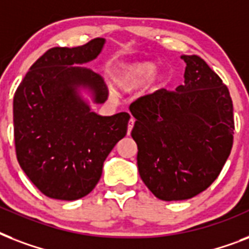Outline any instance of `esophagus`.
I'll return each mask as SVG.
<instances>
[{
  "label": "esophagus",
  "instance_id": "1",
  "mask_svg": "<svg viewBox=\"0 0 249 249\" xmlns=\"http://www.w3.org/2000/svg\"><path fill=\"white\" fill-rule=\"evenodd\" d=\"M133 125H134V119H133V117H130V120H129V125H128V136L130 134V132H132Z\"/></svg>",
  "mask_w": 249,
  "mask_h": 249
}]
</instances>
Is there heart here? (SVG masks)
I'll return each mask as SVG.
<instances>
[{"label":"heart","mask_w":249,"mask_h":249,"mask_svg":"<svg viewBox=\"0 0 249 249\" xmlns=\"http://www.w3.org/2000/svg\"><path fill=\"white\" fill-rule=\"evenodd\" d=\"M158 71V63L152 60H141L125 64L119 70L115 84L121 91L132 93L145 85L146 90L154 93L165 84V73Z\"/></svg>","instance_id":"heart-1"}]
</instances>
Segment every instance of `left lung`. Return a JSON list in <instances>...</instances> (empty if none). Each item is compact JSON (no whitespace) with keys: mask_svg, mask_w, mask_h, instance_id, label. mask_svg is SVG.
I'll return each mask as SVG.
<instances>
[{"mask_svg":"<svg viewBox=\"0 0 249 249\" xmlns=\"http://www.w3.org/2000/svg\"><path fill=\"white\" fill-rule=\"evenodd\" d=\"M185 60V84L140 98L129 109L138 146V172L165 201L196 196L218 177L232 147L234 117L228 86L197 55Z\"/></svg>","mask_w":249,"mask_h":249,"instance_id":"obj_1","label":"left lung"}]
</instances>
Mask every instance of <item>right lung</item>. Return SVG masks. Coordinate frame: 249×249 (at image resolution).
Returning a JSON list of instances; mask_svg holds the SVG:
<instances>
[{"label":"right lung","mask_w":249,"mask_h":249,"mask_svg":"<svg viewBox=\"0 0 249 249\" xmlns=\"http://www.w3.org/2000/svg\"><path fill=\"white\" fill-rule=\"evenodd\" d=\"M106 44L53 48L32 64L14 95V138L19 165L41 193L77 200L99 181L103 163L128 130L129 113L102 116L108 90L84 64Z\"/></svg>","instance_id":"1"}]
</instances>
